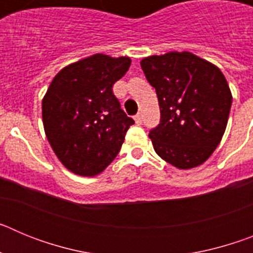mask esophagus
<instances>
[{"mask_svg":"<svg viewBox=\"0 0 253 253\" xmlns=\"http://www.w3.org/2000/svg\"><path fill=\"white\" fill-rule=\"evenodd\" d=\"M134 120H135V123H137V124H142V115H140V114H137V115L134 116Z\"/></svg>","mask_w":253,"mask_h":253,"instance_id":"1","label":"esophagus"}]
</instances>
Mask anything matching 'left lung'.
<instances>
[{"instance_id": "8db88e82", "label": "left lung", "mask_w": 253, "mask_h": 253, "mask_svg": "<svg viewBox=\"0 0 253 253\" xmlns=\"http://www.w3.org/2000/svg\"><path fill=\"white\" fill-rule=\"evenodd\" d=\"M156 88L161 123L149 133L156 153L178 169L200 166L227 128L232 92L222 71L190 51H169L140 60Z\"/></svg>"}]
</instances>
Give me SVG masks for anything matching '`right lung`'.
<instances>
[{
  "label": "right lung",
  "instance_id": "add662e5",
  "mask_svg": "<svg viewBox=\"0 0 253 253\" xmlns=\"http://www.w3.org/2000/svg\"><path fill=\"white\" fill-rule=\"evenodd\" d=\"M130 63L129 57L93 54L60 69L49 84L42 102L44 131L58 160L76 175L101 173L134 124L113 93Z\"/></svg>",
  "mask_w": 253,
  "mask_h": 253
}]
</instances>
